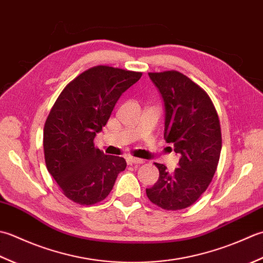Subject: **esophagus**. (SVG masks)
<instances>
[{
    "mask_svg": "<svg viewBox=\"0 0 263 263\" xmlns=\"http://www.w3.org/2000/svg\"><path fill=\"white\" fill-rule=\"evenodd\" d=\"M144 161L142 159H138V158H134V157H128L127 158V163L128 164H141Z\"/></svg>",
    "mask_w": 263,
    "mask_h": 263,
    "instance_id": "obj_1",
    "label": "esophagus"
}]
</instances>
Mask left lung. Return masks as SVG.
<instances>
[{"label": "left lung", "instance_id": "8db88e82", "mask_svg": "<svg viewBox=\"0 0 263 263\" xmlns=\"http://www.w3.org/2000/svg\"><path fill=\"white\" fill-rule=\"evenodd\" d=\"M148 76L164 101L165 142L174 144L180 159L174 173L155 162L159 179L146 189V195L164 210H181L199 200L216 173L222 144L220 121L210 96L184 73L168 70Z\"/></svg>", "mask_w": 263, "mask_h": 263}]
</instances>
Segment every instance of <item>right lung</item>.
I'll list each match as a JSON object with an SVG mask.
<instances>
[{"mask_svg":"<svg viewBox=\"0 0 263 263\" xmlns=\"http://www.w3.org/2000/svg\"><path fill=\"white\" fill-rule=\"evenodd\" d=\"M142 72L109 66L89 68L71 80L46 118L43 147L47 171L69 200L93 205L110 194L124 158L94 146L121 94Z\"/></svg>","mask_w":263,"mask_h":263,"instance_id":"1","label":"right lung"}]
</instances>
